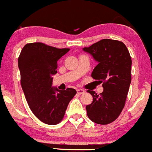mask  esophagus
<instances>
[{"instance_id": "34e87169", "label": "esophagus", "mask_w": 152, "mask_h": 152, "mask_svg": "<svg viewBox=\"0 0 152 152\" xmlns=\"http://www.w3.org/2000/svg\"><path fill=\"white\" fill-rule=\"evenodd\" d=\"M85 92V91L84 89H77V93L78 94H84Z\"/></svg>"}]
</instances>
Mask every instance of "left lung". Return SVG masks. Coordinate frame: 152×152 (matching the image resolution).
I'll return each instance as SVG.
<instances>
[{
    "mask_svg": "<svg viewBox=\"0 0 152 152\" xmlns=\"http://www.w3.org/2000/svg\"><path fill=\"white\" fill-rule=\"evenodd\" d=\"M83 50L98 64L91 76L102 82L104 90L98 94L88 90L93 101L86 106L88 118L95 123L109 124L116 120L125 106L131 81V58L122 42L103 39Z\"/></svg>",
    "mask_w": 152,
    "mask_h": 152,
    "instance_id": "obj_1",
    "label": "left lung"
}]
</instances>
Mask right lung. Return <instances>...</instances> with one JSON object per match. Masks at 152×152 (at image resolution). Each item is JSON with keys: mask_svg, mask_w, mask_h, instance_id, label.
<instances>
[{"mask_svg": "<svg viewBox=\"0 0 152 152\" xmlns=\"http://www.w3.org/2000/svg\"><path fill=\"white\" fill-rule=\"evenodd\" d=\"M70 50L41 42L26 44L18 59L21 84L29 107L39 121L56 125L62 121L70 101L76 94L72 88L59 90L52 86L57 62Z\"/></svg>", "mask_w": 152, "mask_h": 152, "instance_id": "obj_1", "label": "right lung"}]
</instances>
